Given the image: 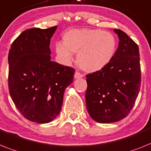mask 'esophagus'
<instances>
[{"instance_id": "34e87169", "label": "esophagus", "mask_w": 151, "mask_h": 151, "mask_svg": "<svg viewBox=\"0 0 151 151\" xmlns=\"http://www.w3.org/2000/svg\"><path fill=\"white\" fill-rule=\"evenodd\" d=\"M82 77H83V74L80 73V72L76 71L75 73H74V78H75L76 79H77V78H81Z\"/></svg>"}]
</instances>
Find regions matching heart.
Returning <instances> with one entry per match:
<instances>
[{
	"label": "heart",
	"instance_id": "b5f03b06",
	"mask_svg": "<svg viewBox=\"0 0 151 151\" xmlns=\"http://www.w3.org/2000/svg\"><path fill=\"white\" fill-rule=\"evenodd\" d=\"M117 40L112 33L99 29H73L65 33L63 43H57L55 50L65 63L78 53V63L83 70L94 72L105 68L116 54Z\"/></svg>",
	"mask_w": 151,
	"mask_h": 151
}]
</instances>
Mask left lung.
I'll return each mask as SVG.
<instances>
[{
	"instance_id": "obj_1",
	"label": "left lung",
	"mask_w": 151,
	"mask_h": 151,
	"mask_svg": "<svg viewBox=\"0 0 151 151\" xmlns=\"http://www.w3.org/2000/svg\"><path fill=\"white\" fill-rule=\"evenodd\" d=\"M118 48L103 69L87 74L85 99L91 118L108 124L125 118L134 107L140 91L141 70L137 44L127 34L114 29Z\"/></svg>"
}]
</instances>
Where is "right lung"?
Wrapping results in <instances>:
<instances>
[{
	"mask_svg": "<svg viewBox=\"0 0 151 151\" xmlns=\"http://www.w3.org/2000/svg\"><path fill=\"white\" fill-rule=\"evenodd\" d=\"M57 26L23 31L8 54V88L25 118L45 124L61 110L65 89L73 82L74 68L50 60V41Z\"/></svg>",
	"mask_w": 151,
	"mask_h": 151,
	"instance_id": "add662e5",
	"label": "right lung"
}]
</instances>
